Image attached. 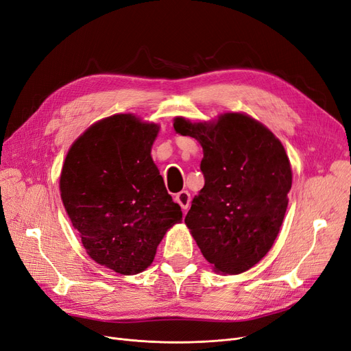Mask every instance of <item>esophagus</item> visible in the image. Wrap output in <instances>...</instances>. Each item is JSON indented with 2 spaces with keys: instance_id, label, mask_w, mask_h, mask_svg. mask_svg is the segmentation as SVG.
<instances>
[{
  "instance_id": "esophagus-1",
  "label": "esophagus",
  "mask_w": 351,
  "mask_h": 351,
  "mask_svg": "<svg viewBox=\"0 0 351 351\" xmlns=\"http://www.w3.org/2000/svg\"><path fill=\"white\" fill-rule=\"evenodd\" d=\"M175 201L180 205V208L186 210L191 206V193L188 191H180L175 195Z\"/></svg>"
}]
</instances>
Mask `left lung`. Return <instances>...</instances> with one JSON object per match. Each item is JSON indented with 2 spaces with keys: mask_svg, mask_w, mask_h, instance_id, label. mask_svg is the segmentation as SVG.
Returning <instances> with one entry per match:
<instances>
[{
  "mask_svg": "<svg viewBox=\"0 0 351 351\" xmlns=\"http://www.w3.org/2000/svg\"><path fill=\"white\" fill-rule=\"evenodd\" d=\"M173 128L204 149L205 185L185 218L197 247L218 272L250 269L271 250L287 210L293 173L284 146L243 113L212 123L176 117Z\"/></svg>",
  "mask_w": 351,
  "mask_h": 351,
  "instance_id": "8db88e82",
  "label": "left lung"
}]
</instances>
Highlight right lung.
Returning a JSON list of instances; mask_svg holds the SVG:
<instances>
[{
  "label": "right lung",
  "mask_w": 351,
  "mask_h": 351,
  "mask_svg": "<svg viewBox=\"0 0 351 351\" xmlns=\"http://www.w3.org/2000/svg\"><path fill=\"white\" fill-rule=\"evenodd\" d=\"M159 126L133 114L91 125L66 156L60 192L90 258L121 276L145 271L182 210L150 149Z\"/></svg>",
  "instance_id": "1"
}]
</instances>
